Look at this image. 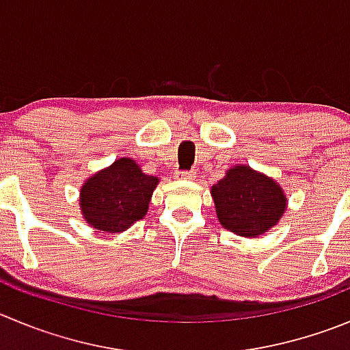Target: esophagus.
<instances>
[{
  "label": "esophagus",
  "mask_w": 350,
  "mask_h": 350,
  "mask_svg": "<svg viewBox=\"0 0 350 350\" xmlns=\"http://www.w3.org/2000/svg\"><path fill=\"white\" fill-rule=\"evenodd\" d=\"M178 176L181 179H193L195 178V172L193 171H179Z\"/></svg>",
  "instance_id": "1"
}]
</instances>
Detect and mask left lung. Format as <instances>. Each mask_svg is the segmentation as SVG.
<instances>
[{
	"mask_svg": "<svg viewBox=\"0 0 350 350\" xmlns=\"http://www.w3.org/2000/svg\"><path fill=\"white\" fill-rule=\"evenodd\" d=\"M215 212L223 228L240 237H257L278 223L286 198L280 185L247 165H237L212 186Z\"/></svg>",
	"mask_w": 350,
	"mask_h": 350,
	"instance_id": "obj_1",
	"label": "left lung"
}]
</instances>
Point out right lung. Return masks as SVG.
I'll use <instances>...</instances> for the list:
<instances>
[{"instance_id":"right-lung-1","label":"right lung","mask_w":350,"mask_h":350,"mask_svg":"<svg viewBox=\"0 0 350 350\" xmlns=\"http://www.w3.org/2000/svg\"><path fill=\"white\" fill-rule=\"evenodd\" d=\"M157 183L135 160H116L84 183L79 200L84 219L100 231H124L143 219Z\"/></svg>"}]
</instances>
